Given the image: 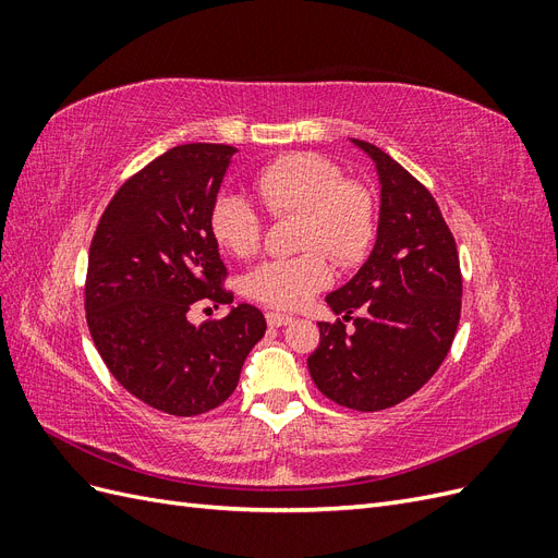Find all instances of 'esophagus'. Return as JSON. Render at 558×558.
<instances>
[{"label": "esophagus", "mask_w": 558, "mask_h": 558, "mask_svg": "<svg viewBox=\"0 0 558 558\" xmlns=\"http://www.w3.org/2000/svg\"><path fill=\"white\" fill-rule=\"evenodd\" d=\"M265 318H267V324L272 326V328H281V326H289L291 324V316H286V314H277V312H267L265 314Z\"/></svg>", "instance_id": "34e87169"}]
</instances>
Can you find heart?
<instances>
[{"label":"heart","instance_id":"b5f03b06","mask_svg":"<svg viewBox=\"0 0 558 558\" xmlns=\"http://www.w3.org/2000/svg\"><path fill=\"white\" fill-rule=\"evenodd\" d=\"M256 191L272 218L300 216V256L267 260L246 277V293L265 307L293 312L332 281L328 256L340 267L361 265L377 234L375 195L320 154H286L256 174ZM209 232L234 258L263 244V218L242 195L221 193L209 207Z\"/></svg>","mask_w":558,"mask_h":558}]
</instances>
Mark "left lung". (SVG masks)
Masks as SVG:
<instances>
[{
    "mask_svg": "<svg viewBox=\"0 0 558 558\" xmlns=\"http://www.w3.org/2000/svg\"><path fill=\"white\" fill-rule=\"evenodd\" d=\"M353 144L375 160L381 181L377 244L359 275L326 298L340 318L320 320L307 367L332 402L379 412L414 396L447 359L463 277L453 234L426 185L375 144Z\"/></svg>",
    "mask_w": 558,
    "mask_h": 558,
    "instance_id": "left-lung-1",
    "label": "left lung"
}]
</instances>
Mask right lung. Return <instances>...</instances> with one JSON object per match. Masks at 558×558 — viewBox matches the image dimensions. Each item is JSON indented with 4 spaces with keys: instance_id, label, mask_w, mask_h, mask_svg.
Segmentation results:
<instances>
[{
    "instance_id": "right-lung-1",
    "label": "right lung",
    "mask_w": 558,
    "mask_h": 558,
    "mask_svg": "<svg viewBox=\"0 0 558 558\" xmlns=\"http://www.w3.org/2000/svg\"><path fill=\"white\" fill-rule=\"evenodd\" d=\"M234 150H165L116 191L90 242L83 291L93 342L118 384L165 414L197 416L226 402L267 328L253 305L189 320L207 302H232L209 207Z\"/></svg>"
}]
</instances>
